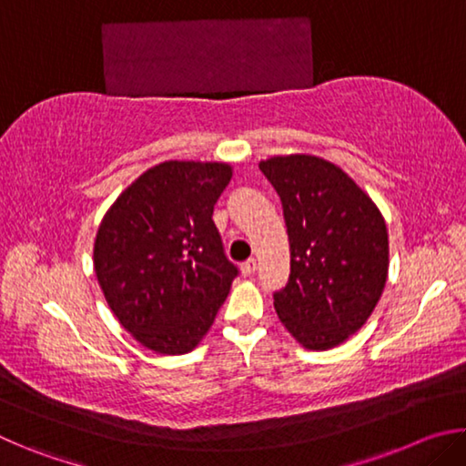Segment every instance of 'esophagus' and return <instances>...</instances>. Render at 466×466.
<instances>
[{"mask_svg":"<svg viewBox=\"0 0 466 466\" xmlns=\"http://www.w3.org/2000/svg\"><path fill=\"white\" fill-rule=\"evenodd\" d=\"M255 271H257V258H248V261L242 263V273L247 275V278L255 275Z\"/></svg>","mask_w":466,"mask_h":466,"instance_id":"obj_1","label":"esophagus"}]
</instances>
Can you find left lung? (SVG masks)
<instances>
[{"instance_id": "obj_1", "label": "left lung", "mask_w": 466, "mask_h": 466, "mask_svg": "<svg viewBox=\"0 0 466 466\" xmlns=\"http://www.w3.org/2000/svg\"><path fill=\"white\" fill-rule=\"evenodd\" d=\"M258 168L279 195L289 238V278L273 294L275 310L306 350H330L361 329L382 296L384 218L322 157L278 156Z\"/></svg>"}]
</instances>
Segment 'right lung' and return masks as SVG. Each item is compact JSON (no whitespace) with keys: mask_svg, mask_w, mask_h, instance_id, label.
I'll use <instances>...</instances> for the list:
<instances>
[{"mask_svg":"<svg viewBox=\"0 0 466 466\" xmlns=\"http://www.w3.org/2000/svg\"><path fill=\"white\" fill-rule=\"evenodd\" d=\"M230 178L228 164L162 162L102 219L94 271L110 310L147 350L191 351L238 275L211 219Z\"/></svg>","mask_w":466,"mask_h":466,"instance_id":"add662e5","label":"right lung"}]
</instances>
